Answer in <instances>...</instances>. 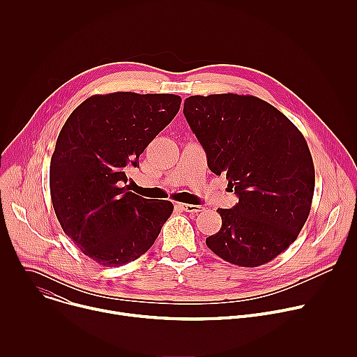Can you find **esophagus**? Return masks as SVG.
I'll return each instance as SVG.
<instances>
[{
	"label": "esophagus",
	"instance_id": "1",
	"mask_svg": "<svg viewBox=\"0 0 357 357\" xmlns=\"http://www.w3.org/2000/svg\"><path fill=\"white\" fill-rule=\"evenodd\" d=\"M176 206L181 209V211H185V212H189V213H199L202 212V206H197V205H189V203H176Z\"/></svg>",
	"mask_w": 357,
	"mask_h": 357
}]
</instances>
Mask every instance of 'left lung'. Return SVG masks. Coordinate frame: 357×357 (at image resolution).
<instances>
[{
	"label": "left lung",
	"mask_w": 357,
	"mask_h": 357,
	"mask_svg": "<svg viewBox=\"0 0 357 357\" xmlns=\"http://www.w3.org/2000/svg\"><path fill=\"white\" fill-rule=\"evenodd\" d=\"M183 114L209 169L226 175L238 196L233 209H218L222 227L206 245L240 267L270 263L295 241L311 212L315 168L307 141L254 96H190Z\"/></svg>",
	"instance_id": "obj_1"
}]
</instances>
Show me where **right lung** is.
Returning a JSON list of instances; mask_svg holds the SVG:
<instances>
[{
  "label": "right lung",
  "instance_id": "obj_1",
  "mask_svg": "<svg viewBox=\"0 0 357 357\" xmlns=\"http://www.w3.org/2000/svg\"><path fill=\"white\" fill-rule=\"evenodd\" d=\"M181 101L176 94H94L59 132L49 171L54 211L68 237L100 266L141 257L174 211L169 200L144 199L123 183Z\"/></svg>",
  "mask_w": 357,
  "mask_h": 357
}]
</instances>
